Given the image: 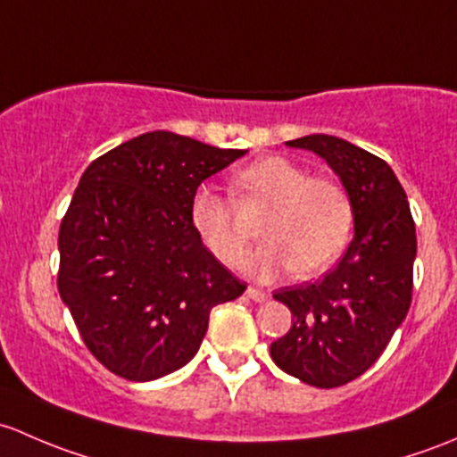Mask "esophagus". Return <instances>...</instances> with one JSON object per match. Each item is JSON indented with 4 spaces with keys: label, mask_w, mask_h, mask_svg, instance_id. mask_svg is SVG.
<instances>
[{
    "label": "esophagus",
    "mask_w": 457,
    "mask_h": 457,
    "mask_svg": "<svg viewBox=\"0 0 457 457\" xmlns=\"http://www.w3.org/2000/svg\"><path fill=\"white\" fill-rule=\"evenodd\" d=\"M246 295L248 297H251L253 301H268V293L266 290H260V288H255V286H248V290H246Z\"/></svg>",
    "instance_id": "obj_1"
}]
</instances>
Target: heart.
Instances as JSON below:
<instances>
[{"label": "heart", "mask_w": 457, "mask_h": 457, "mask_svg": "<svg viewBox=\"0 0 457 457\" xmlns=\"http://www.w3.org/2000/svg\"><path fill=\"white\" fill-rule=\"evenodd\" d=\"M233 191L244 209L268 206L260 224L266 242L242 262L251 275L270 279L288 268L299 277L321 275L350 242L354 204L345 185L334 178L312 176L284 156H266L235 176ZM189 222L215 260L237 266L248 235L227 195L197 187L189 202Z\"/></svg>", "instance_id": "1"}]
</instances>
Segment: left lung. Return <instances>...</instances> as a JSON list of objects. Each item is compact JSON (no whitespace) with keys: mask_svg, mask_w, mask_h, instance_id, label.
Here are the masks:
<instances>
[{"mask_svg":"<svg viewBox=\"0 0 457 457\" xmlns=\"http://www.w3.org/2000/svg\"><path fill=\"white\" fill-rule=\"evenodd\" d=\"M286 145L310 149L341 178L354 204V239L323 279L272 295L293 312V328L270 343V356L312 387H341L376 363L407 317L416 224L383 158L328 134Z\"/></svg>","mask_w":457,"mask_h":457,"instance_id":"obj_1","label":"left lung"}]
</instances>
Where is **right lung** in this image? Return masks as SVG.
Here are the masks:
<instances>
[{
	"label": "right lung",
	"mask_w": 457,
	"mask_h": 457,
	"mask_svg": "<svg viewBox=\"0 0 457 457\" xmlns=\"http://www.w3.org/2000/svg\"><path fill=\"white\" fill-rule=\"evenodd\" d=\"M246 149L149 131L89 162L59 228L56 286L98 363L145 383L189 363L211 308L246 290L189 222L191 195Z\"/></svg>",
	"instance_id": "1"
}]
</instances>
